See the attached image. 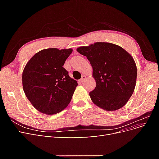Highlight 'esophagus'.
I'll return each mask as SVG.
<instances>
[{"instance_id":"34e87169","label":"esophagus","mask_w":159,"mask_h":159,"mask_svg":"<svg viewBox=\"0 0 159 159\" xmlns=\"http://www.w3.org/2000/svg\"><path fill=\"white\" fill-rule=\"evenodd\" d=\"M85 80H86V76L84 75V76H82V78H81L80 79V82H81V83H83V82H84V81H85Z\"/></svg>"}]
</instances>
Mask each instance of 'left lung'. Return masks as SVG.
I'll list each match as a JSON object with an SVG mask.
<instances>
[{"label":"left lung","mask_w":159,"mask_h":159,"mask_svg":"<svg viewBox=\"0 0 159 159\" xmlns=\"http://www.w3.org/2000/svg\"><path fill=\"white\" fill-rule=\"evenodd\" d=\"M87 57L93 68L96 86L89 93L93 103L105 111L121 109L131 97L137 81L133 57L121 46L95 42L77 48Z\"/></svg>","instance_id":"left-lung-1"}]
</instances>
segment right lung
I'll list each match as a JSON object with an SVG mask.
<instances>
[{"mask_svg": "<svg viewBox=\"0 0 159 159\" xmlns=\"http://www.w3.org/2000/svg\"><path fill=\"white\" fill-rule=\"evenodd\" d=\"M71 48H48L34 55L24 68L23 90L38 111L53 115L68 106L78 82L64 67Z\"/></svg>", "mask_w": 159, "mask_h": 159, "instance_id": "1", "label": "right lung"}]
</instances>
